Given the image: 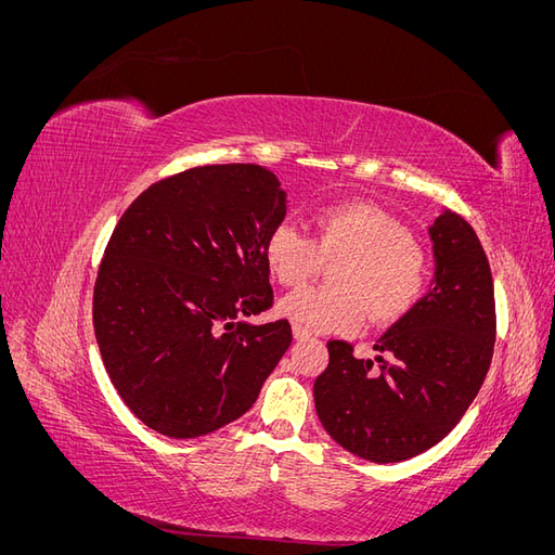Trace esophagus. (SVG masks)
<instances>
[{
    "mask_svg": "<svg viewBox=\"0 0 555 555\" xmlns=\"http://www.w3.org/2000/svg\"><path fill=\"white\" fill-rule=\"evenodd\" d=\"M292 333H294V340H308L310 338V333L306 331V328H300V326H292Z\"/></svg>",
    "mask_w": 555,
    "mask_h": 555,
    "instance_id": "obj_1",
    "label": "esophagus"
}]
</instances>
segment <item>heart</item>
<instances>
[{"mask_svg": "<svg viewBox=\"0 0 555 555\" xmlns=\"http://www.w3.org/2000/svg\"><path fill=\"white\" fill-rule=\"evenodd\" d=\"M314 241L292 224L268 231L263 257L282 287H300L333 261L328 287H306L280 300V314L312 333L357 331L367 312L377 326L405 317L426 289V255L393 215L365 201L319 208Z\"/></svg>", "mask_w": 555, "mask_h": 555, "instance_id": "1", "label": "heart"}]
</instances>
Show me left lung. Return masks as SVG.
I'll return each instance as SVG.
<instances>
[{"instance_id":"obj_1","label":"left lung","mask_w":555,"mask_h":555,"mask_svg":"<svg viewBox=\"0 0 555 555\" xmlns=\"http://www.w3.org/2000/svg\"><path fill=\"white\" fill-rule=\"evenodd\" d=\"M428 236L430 289L377 340L375 361L331 340L326 371L314 379L324 430L373 463L408 461L447 438L493 357V278L475 229L442 210Z\"/></svg>"}]
</instances>
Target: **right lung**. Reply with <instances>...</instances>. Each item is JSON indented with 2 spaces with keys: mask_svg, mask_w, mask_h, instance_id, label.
Segmentation results:
<instances>
[{
  "mask_svg": "<svg viewBox=\"0 0 555 555\" xmlns=\"http://www.w3.org/2000/svg\"><path fill=\"white\" fill-rule=\"evenodd\" d=\"M287 192L259 164L164 178L117 222L94 282V335L125 405L166 438H201L243 416L292 345L273 306L263 243Z\"/></svg>",
  "mask_w": 555,
  "mask_h": 555,
  "instance_id": "1",
  "label": "right lung"
}]
</instances>
